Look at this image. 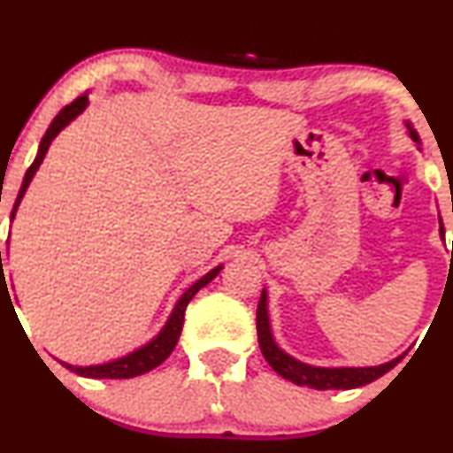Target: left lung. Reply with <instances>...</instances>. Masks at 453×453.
I'll use <instances>...</instances> for the list:
<instances>
[{"mask_svg":"<svg viewBox=\"0 0 453 453\" xmlns=\"http://www.w3.org/2000/svg\"><path fill=\"white\" fill-rule=\"evenodd\" d=\"M407 130H410V137L419 145L418 133L413 130L410 122H405ZM439 234L441 238L445 236L443 223L439 217ZM451 261H453V242H451ZM257 337H259V348L264 354L265 361L270 363V367L288 382L297 386H308V388L316 390H348V388H358V386L372 384L373 380L382 378L384 373H388L396 363H401V357L392 358V361L384 365H375V367H314V365H306L297 358H293L291 354H287L272 337L270 329V316H268V293L265 288L261 291V299L257 303Z\"/></svg>","mask_w":453,"mask_h":453,"instance_id":"obj_1","label":"left lung"}]
</instances>
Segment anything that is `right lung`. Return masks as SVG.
Returning <instances> with one entry per match:
<instances>
[{"instance_id":"add662e5","label":"right lung","mask_w":453,"mask_h":453,"mask_svg":"<svg viewBox=\"0 0 453 453\" xmlns=\"http://www.w3.org/2000/svg\"><path fill=\"white\" fill-rule=\"evenodd\" d=\"M86 105H88V95H81L73 103H69L67 107H63L61 111H58V116L52 119L50 128H48L46 134H43V139H42V143H40V150H37V156H35L34 165H31L29 171L25 173V179H23V185H20L19 198H16L14 209H12V219H14V215H16V209H19L20 200H23L27 188H29L31 179H34V174L37 173V168H40V165L43 162V157H46V151H48V147H50V143L54 141V137H57V134L61 133L65 127H67L71 119L78 118L80 113L86 109ZM0 268H2V250H0ZM221 268H223V265H217V268H212L209 274H204L203 279L196 280L194 285L189 287L181 297H179V302L174 303L171 316H168L166 325L162 326L160 334H157L151 342H147L145 346L137 348V350L127 354V357L116 358V361H109V363H103V365H88V367H73V365H69V363H63V365L67 369H71V372H75L78 375H84V378H99V380H103V378H105V380L137 378V375H143L147 372H151V369H156L157 365H162L168 357H171V352L174 350V346H177L179 335H181V329H183L185 308H188V303L192 302V297L200 291V288L209 285V282L215 279L217 274H219ZM2 279L5 280L4 270H2Z\"/></svg>"}]
</instances>
